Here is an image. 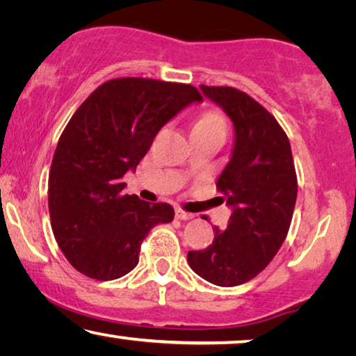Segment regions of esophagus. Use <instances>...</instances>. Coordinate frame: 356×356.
Segmentation results:
<instances>
[{"label":"esophagus","instance_id":"34e87169","mask_svg":"<svg viewBox=\"0 0 356 356\" xmlns=\"http://www.w3.org/2000/svg\"><path fill=\"white\" fill-rule=\"evenodd\" d=\"M176 217H177V219H180V220H190L193 216L188 214V212L182 211V209H176Z\"/></svg>","mask_w":356,"mask_h":356}]
</instances>
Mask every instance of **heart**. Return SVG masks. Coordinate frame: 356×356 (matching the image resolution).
<instances>
[{
  "mask_svg": "<svg viewBox=\"0 0 356 356\" xmlns=\"http://www.w3.org/2000/svg\"><path fill=\"white\" fill-rule=\"evenodd\" d=\"M208 132H225V121L217 111H201L193 121L192 134H208Z\"/></svg>",
  "mask_w": 356,
  "mask_h": 356,
  "instance_id": "1",
  "label": "heart"
}]
</instances>
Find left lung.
<instances>
[{
  "label": "left lung",
  "instance_id": "1",
  "mask_svg": "<svg viewBox=\"0 0 356 356\" xmlns=\"http://www.w3.org/2000/svg\"><path fill=\"white\" fill-rule=\"evenodd\" d=\"M232 120L230 161L217 179L232 209L225 230L214 227L204 251H190L188 265L216 286H238L257 277L288 235L297 198L289 139L278 121L246 92L229 86H200Z\"/></svg>",
  "mask_w": 356,
  "mask_h": 356
}]
</instances>
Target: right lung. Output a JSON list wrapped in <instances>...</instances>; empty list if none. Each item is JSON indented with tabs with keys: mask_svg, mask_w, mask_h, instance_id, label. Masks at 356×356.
I'll return each mask as SVG.
<instances>
[{
	"mask_svg": "<svg viewBox=\"0 0 356 356\" xmlns=\"http://www.w3.org/2000/svg\"><path fill=\"white\" fill-rule=\"evenodd\" d=\"M203 97L190 84L116 78L100 84L63 129L49 172V216L67 261L89 278L124 277L144 238L174 219L172 206L124 195L158 131Z\"/></svg>",
	"mask_w": 356,
	"mask_h": 356,
	"instance_id": "add662e5",
	"label": "right lung"
}]
</instances>
